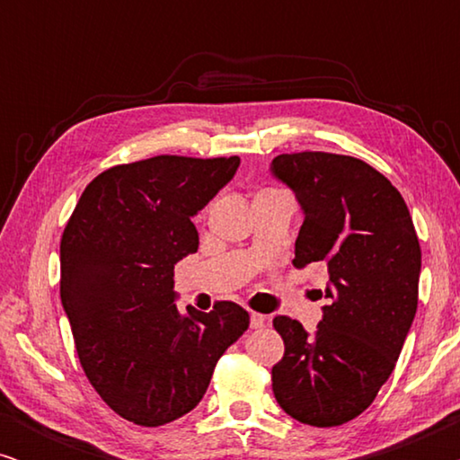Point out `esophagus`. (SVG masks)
I'll list each match as a JSON object with an SVG mask.
<instances>
[{
	"label": "esophagus",
	"instance_id": "esophagus-1",
	"mask_svg": "<svg viewBox=\"0 0 460 460\" xmlns=\"http://www.w3.org/2000/svg\"><path fill=\"white\" fill-rule=\"evenodd\" d=\"M266 316H263V314H257V312H253L251 314V329H263V326H266Z\"/></svg>",
	"mask_w": 460,
	"mask_h": 460
}]
</instances>
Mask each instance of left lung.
<instances>
[{"label": "left lung", "instance_id": "obj_1", "mask_svg": "<svg viewBox=\"0 0 460 460\" xmlns=\"http://www.w3.org/2000/svg\"><path fill=\"white\" fill-rule=\"evenodd\" d=\"M270 172L304 211L293 266L326 268L331 299L314 332L288 316L272 320L285 341L272 368L276 402L305 425H343L373 404L411 331L417 232L392 181L354 156L279 155Z\"/></svg>", "mask_w": 460, "mask_h": 460}]
</instances>
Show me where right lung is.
Returning <instances> with one entry per match:
<instances>
[{
  "label": "right lung",
  "mask_w": 460,
  "mask_h": 460,
  "mask_svg": "<svg viewBox=\"0 0 460 460\" xmlns=\"http://www.w3.org/2000/svg\"><path fill=\"white\" fill-rule=\"evenodd\" d=\"M238 156L161 155L106 169L81 194L60 241V299L79 362L119 417L159 427L203 400L213 368L249 329L219 301L175 305L173 268L197 253L192 217L234 178Z\"/></svg>",
  "instance_id": "add662e5"
}]
</instances>
